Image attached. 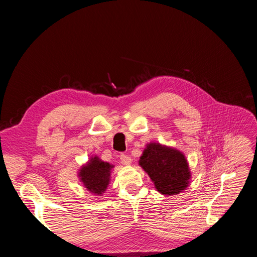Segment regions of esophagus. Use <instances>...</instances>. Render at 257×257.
<instances>
[{"mask_svg":"<svg viewBox=\"0 0 257 257\" xmlns=\"http://www.w3.org/2000/svg\"><path fill=\"white\" fill-rule=\"evenodd\" d=\"M120 161L123 165H130L132 163V159L126 154H121L120 155Z\"/></svg>","mask_w":257,"mask_h":257,"instance_id":"34e87169","label":"esophagus"}]
</instances>
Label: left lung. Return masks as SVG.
<instances>
[{
    "instance_id": "1",
    "label": "left lung",
    "mask_w": 257,
    "mask_h": 257,
    "mask_svg": "<svg viewBox=\"0 0 257 257\" xmlns=\"http://www.w3.org/2000/svg\"><path fill=\"white\" fill-rule=\"evenodd\" d=\"M155 189L163 195H177L188 188L191 170L185 155L173 147L149 143L139 159Z\"/></svg>"
}]
</instances>
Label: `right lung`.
I'll use <instances>...</instances> for the list:
<instances>
[{
	"label": "right lung",
	"mask_w": 257,
	"mask_h": 257,
	"mask_svg": "<svg viewBox=\"0 0 257 257\" xmlns=\"http://www.w3.org/2000/svg\"><path fill=\"white\" fill-rule=\"evenodd\" d=\"M113 167L108 162H104L97 155H94L78 170L79 180L93 195L102 196L110 182Z\"/></svg>",
	"instance_id": "add662e5"
}]
</instances>
